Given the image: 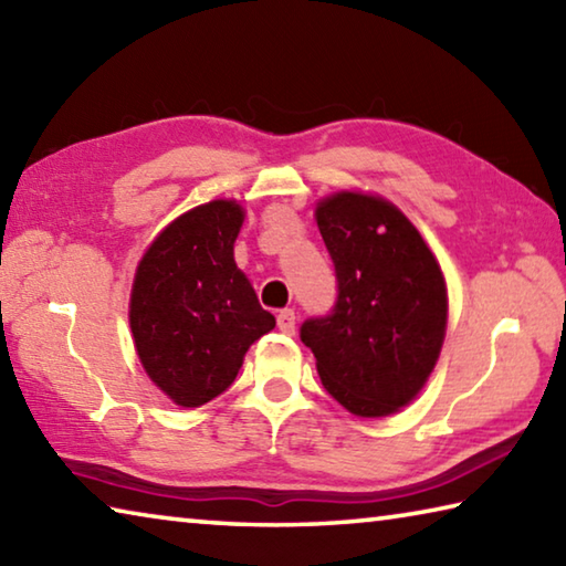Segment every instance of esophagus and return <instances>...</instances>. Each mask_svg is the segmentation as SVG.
<instances>
[{
	"label": "esophagus",
	"instance_id": "obj_1",
	"mask_svg": "<svg viewBox=\"0 0 566 566\" xmlns=\"http://www.w3.org/2000/svg\"><path fill=\"white\" fill-rule=\"evenodd\" d=\"M294 324H296L294 310H282L276 314V327H280L284 334H294Z\"/></svg>",
	"mask_w": 566,
	"mask_h": 566
}]
</instances>
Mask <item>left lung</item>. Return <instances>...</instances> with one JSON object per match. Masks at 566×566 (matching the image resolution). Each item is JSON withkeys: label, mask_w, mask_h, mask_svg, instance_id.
<instances>
[{"label": "left lung", "mask_w": 566, "mask_h": 566, "mask_svg": "<svg viewBox=\"0 0 566 566\" xmlns=\"http://www.w3.org/2000/svg\"><path fill=\"white\" fill-rule=\"evenodd\" d=\"M337 274L329 314L300 337L324 389L357 417L409 405L432 375L447 327V286L415 224L379 197L342 191L317 207Z\"/></svg>", "instance_id": "1"}]
</instances>
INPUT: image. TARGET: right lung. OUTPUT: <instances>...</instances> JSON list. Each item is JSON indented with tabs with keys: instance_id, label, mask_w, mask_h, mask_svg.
<instances>
[{
	"instance_id": "right-lung-1",
	"label": "right lung",
	"mask_w": 566,
	"mask_h": 566,
	"mask_svg": "<svg viewBox=\"0 0 566 566\" xmlns=\"http://www.w3.org/2000/svg\"><path fill=\"white\" fill-rule=\"evenodd\" d=\"M242 222V207L227 199L191 209L137 266L134 347L151 381L179 407H199L229 389L252 342L276 324L234 264Z\"/></svg>"
}]
</instances>
